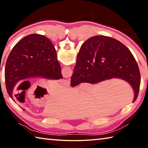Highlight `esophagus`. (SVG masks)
Wrapping results in <instances>:
<instances>
[{"label":"esophagus","mask_w":148,"mask_h":148,"mask_svg":"<svg viewBox=\"0 0 148 148\" xmlns=\"http://www.w3.org/2000/svg\"><path fill=\"white\" fill-rule=\"evenodd\" d=\"M61 84L64 86L65 87H69L70 86V84H71V80L70 79H63L61 82Z\"/></svg>","instance_id":"obj_1"}]
</instances>
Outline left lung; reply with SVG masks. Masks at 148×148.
<instances>
[{
    "instance_id": "left-lung-1",
    "label": "left lung",
    "mask_w": 148,
    "mask_h": 148,
    "mask_svg": "<svg viewBox=\"0 0 148 148\" xmlns=\"http://www.w3.org/2000/svg\"><path fill=\"white\" fill-rule=\"evenodd\" d=\"M5 84L9 96L20 80L32 77L62 78L56 49L43 35L30 34L15 45L5 66Z\"/></svg>"
}]
</instances>
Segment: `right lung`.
<instances>
[{"label": "right lung", "mask_w": 148, "mask_h": 148, "mask_svg": "<svg viewBox=\"0 0 148 148\" xmlns=\"http://www.w3.org/2000/svg\"><path fill=\"white\" fill-rule=\"evenodd\" d=\"M117 77L131 85L137 99L140 71L130 50L121 42L105 36H95L82 44L71 77L72 87L81 83L96 84Z\"/></svg>", "instance_id": "add662e5"}]
</instances>
